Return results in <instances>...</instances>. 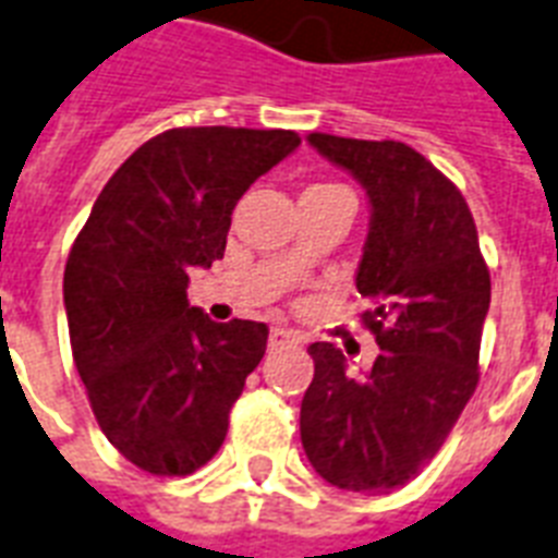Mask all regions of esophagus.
Instances as JSON below:
<instances>
[{
	"mask_svg": "<svg viewBox=\"0 0 558 558\" xmlns=\"http://www.w3.org/2000/svg\"><path fill=\"white\" fill-rule=\"evenodd\" d=\"M291 331H284V328H270V347H282V343H293Z\"/></svg>",
	"mask_w": 558,
	"mask_h": 558,
	"instance_id": "esophagus-1",
	"label": "esophagus"
}]
</instances>
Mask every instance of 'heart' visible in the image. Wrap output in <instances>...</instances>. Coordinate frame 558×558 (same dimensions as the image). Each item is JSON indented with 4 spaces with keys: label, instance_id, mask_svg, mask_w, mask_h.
Masks as SVG:
<instances>
[{
    "label": "heart",
    "instance_id": "1",
    "mask_svg": "<svg viewBox=\"0 0 558 558\" xmlns=\"http://www.w3.org/2000/svg\"><path fill=\"white\" fill-rule=\"evenodd\" d=\"M305 192H347V189H343V185H311V189H305Z\"/></svg>",
    "mask_w": 558,
    "mask_h": 558
}]
</instances>
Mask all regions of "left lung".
Returning <instances> with one entry per match:
<instances>
[{"label":"left lung","instance_id":"left-lung-1","mask_svg":"<svg viewBox=\"0 0 558 558\" xmlns=\"http://www.w3.org/2000/svg\"><path fill=\"white\" fill-rule=\"evenodd\" d=\"M311 148L366 189L373 215L357 293L378 357L352 373L331 343H311L314 381L300 410L314 472L349 492H392L442 448L477 387L489 267L469 203L404 142L308 133Z\"/></svg>","mask_w":558,"mask_h":558}]
</instances>
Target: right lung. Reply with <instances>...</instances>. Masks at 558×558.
I'll list each match as a JSON object with an SVG mask.
<instances>
[{"label": "right lung", "instance_id": "add662e5", "mask_svg": "<svg viewBox=\"0 0 558 558\" xmlns=\"http://www.w3.org/2000/svg\"><path fill=\"white\" fill-rule=\"evenodd\" d=\"M300 148L293 131L174 128L124 159L63 274L69 340L104 436L142 472L185 477L218 454L267 326L189 305L192 267L223 258L241 194Z\"/></svg>", "mask_w": 558, "mask_h": 558}]
</instances>
